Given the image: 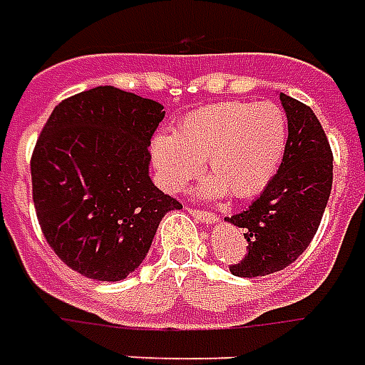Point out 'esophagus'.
I'll return each mask as SVG.
<instances>
[{
  "label": "esophagus",
  "instance_id": "1",
  "mask_svg": "<svg viewBox=\"0 0 365 365\" xmlns=\"http://www.w3.org/2000/svg\"><path fill=\"white\" fill-rule=\"evenodd\" d=\"M190 212H192V216H194L195 220H200V222H202V224H214V222L218 220V216H216L214 212H206V210H197V207H192Z\"/></svg>",
  "mask_w": 365,
  "mask_h": 365
}]
</instances>
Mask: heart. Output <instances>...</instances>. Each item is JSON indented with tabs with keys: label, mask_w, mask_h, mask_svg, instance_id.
<instances>
[{
	"label": "heart",
	"mask_w": 365,
	"mask_h": 365,
	"mask_svg": "<svg viewBox=\"0 0 365 365\" xmlns=\"http://www.w3.org/2000/svg\"><path fill=\"white\" fill-rule=\"evenodd\" d=\"M287 115L274 103H214L187 113L173 133L151 139V159L161 185L180 192L202 171L212 178L210 197L260 194L277 175L287 151Z\"/></svg>",
	"instance_id": "heart-1"
}]
</instances>
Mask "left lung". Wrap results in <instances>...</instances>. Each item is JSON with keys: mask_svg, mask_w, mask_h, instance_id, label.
<instances>
[{"mask_svg": "<svg viewBox=\"0 0 365 365\" xmlns=\"http://www.w3.org/2000/svg\"><path fill=\"white\" fill-rule=\"evenodd\" d=\"M289 139L283 163L250 206L226 220L242 228L246 255L236 277H264L295 262L319 228L333 183V153L315 113L281 93Z\"/></svg>", "mask_w": 365, "mask_h": 365, "instance_id": "obj_1", "label": "left lung"}]
</instances>
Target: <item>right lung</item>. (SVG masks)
I'll list each match as a JSON object with an SVG mask.
<instances>
[{"label": "right lung", "instance_id": "add662e5", "mask_svg": "<svg viewBox=\"0 0 365 365\" xmlns=\"http://www.w3.org/2000/svg\"><path fill=\"white\" fill-rule=\"evenodd\" d=\"M158 101L96 86L62 101L32 153V197L46 242L72 270L120 281L143 262L161 218L182 204L149 178Z\"/></svg>", "mask_w": 365, "mask_h": 365}]
</instances>
